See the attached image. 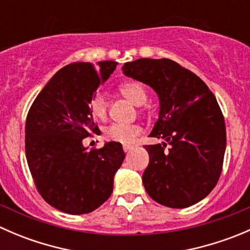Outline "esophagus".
<instances>
[{
	"mask_svg": "<svg viewBox=\"0 0 250 250\" xmlns=\"http://www.w3.org/2000/svg\"><path fill=\"white\" fill-rule=\"evenodd\" d=\"M133 148V145H123V151L125 152H128V151H130Z\"/></svg>",
	"mask_w": 250,
	"mask_h": 250,
	"instance_id": "esophagus-1",
	"label": "esophagus"
}]
</instances>
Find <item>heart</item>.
Segmentation results:
<instances>
[{"instance_id": "1", "label": "heart", "mask_w": 250, "mask_h": 250, "mask_svg": "<svg viewBox=\"0 0 250 250\" xmlns=\"http://www.w3.org/2000/svg\"><path fill=\"white\" fill-rule=\"evenodd\" d=\"M118 90L121 94L129 100L132 104L140 106L145 104L147 100V93L145 88L139 82L129 81V82L121 83L118 85ZM89 111L90 115L99 121H105L109 115V102L105 94L102 92H95L89 99ZM143 128L139 125H120V123H113L105 128L104 137L109 141H115L120 144H130L134 141L138 135L141 134Z\"/></svg>"}]
</instances>
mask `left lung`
Here are the masks:
<instances>
[{
    "instance_id": "obj_1",
    "label": "left lung",
    "mask_w": 250,
    "mask_h": 250,
    "mask_svg": "<svg viewBox=\"0 0 250 250\" xmlns=\"http://www.w3.org/2000/svg\"><path fill=\"white\" fill-rule=\"evenodd\" d=\"M122 70L156 90L161 109L150 137L170 145H145L146 192L169 208L200 202L218 184L226 148L225 120L215 97L197 75L166 58H141Z\"/></svg>"
}]
</instances>
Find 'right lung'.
<instances>
[{
	"mask_svg": "<svg viewBox=\"0 0 250 250\" xmlns=\"http://www.w3.org/2000/svg\"><path fill=\"white\" fill-rule=\"evenodd\" d=\"M116 65H66L50 78L27 112L25 155L30 173L42 198L64 213L87 214L107 201L125 157L120 143L90 150L82 144L99 132L88 104Z\"/></svg>",
	"mask_w": 250,
	"mask_h": 250,
	"instance_id": "1",
	"label": "right lung"
}]
</instances>
